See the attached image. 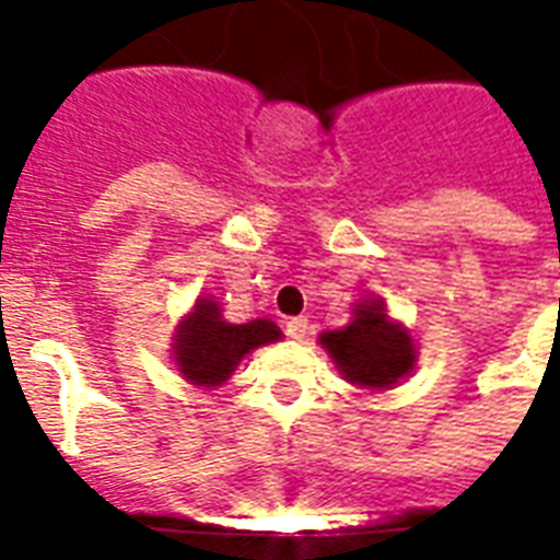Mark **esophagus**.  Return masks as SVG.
<instances>
[{"instance_id": "34e87169", "label": "esophagus", "mask_w": 560, "mask_h": 560, "mask_svg": "<svg viewBox=\"0 0 560 560\" xmlns=\"http://www.w3.org/2000/svg\"><path fill=\"white\" fill-rule=\"evenodd\" d=\"M283 328H285V337H292V340H304V337H307L310 325H307V319H304V316H295V319L285 322Z\"/></svg>"}]
</instances>
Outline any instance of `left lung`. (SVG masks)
<instances>
[{"mask_svg": "<svg viewBox=\"0 0 560 560\" xmlns=\"http://www.w3.org/2000/svg\"><path fill=\"white\" fill-rule=\"evenodd\" d=\"M340 373L361 387H390L415 366V346L409 330L387 319L382 304H361L354 322L340 330L322 334Z\"/></svg>", "mask_w": 560, "mask_h": 560, "instance_id": "obj_1", "label": "left lung"}]
</instances>
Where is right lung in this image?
<instances>
[{
    "instance_id": "right-lung-1",
    "label": "right lung",
    "mask_w": 560,
    "mask_h": 560,
    "mask_svg": "<svg viewBox=\"0 0 560 560\" xmlns=\"http://www.w3.org/2000/svg\"><path fill=\"white\" fill-rule=\"evenodd\" d=\"M275 340H280L275 322L256 319L247 325H230L223 322L214 301L199 298L194 313L178 325L175 361L194 385L214 387L230 378L244 354Z\"/></svg>"
}]
</instances>
